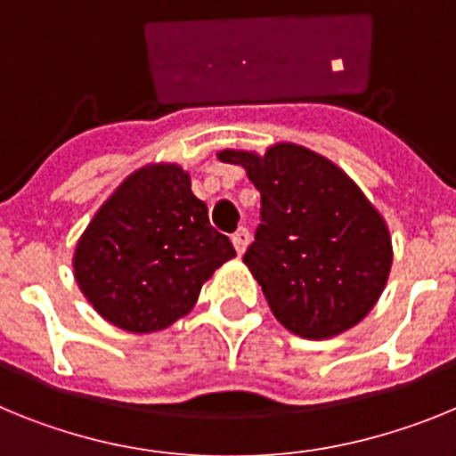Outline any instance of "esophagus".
Returning <instances> with one entry per match:
<instances>
[{
    "instance_id": "34e87169",
    "label": "esophagus",
    "mask_w": 456,
    "mask_h": 456,
    "mask_svg": "<svg viewBox=\"0 0 456 456\" xmlns=\"http://www.w3.org/2000/svg\"><path fill=\"white\" fill-rule=\"evenodd\" d=\"M248 241H251V235H248L247 228H240V231L232 235V247H235L237 256H244V251H247Z\"/></svg>"
}]
</instances>
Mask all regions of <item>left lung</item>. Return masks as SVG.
<instances>
[{"label":"left lung","instance_id":"obj_1","mask_svg":"<svg viewBox=\"0 0 456 456\" xmlns=\"http://www.w3.org/2000/svg\"><path fill=\"white\" fill-rule=\"evenodd\" d=\"M263 196V224L244 265L273 317L308 340H329L368 315L388 283L393 241L386 219L338 164L281 141L265 155L219 152Z\"/></svg>","mask_w":456,"mask_h":456}]
</instances>
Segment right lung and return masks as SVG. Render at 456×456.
Segmentation results:
<instances>
[{
  "label": "right lung",
  "instance_id": "obj_1",
  "mask_svg": "<svg viewBox=\"0 0 456 456\" xmlns=\"http://www.w3.org/2000/svg\"><path fill=\"white\" fill-rule=\"evenodd\" d=\"M237 253L208 219L180 164L130 173L88 221L72 273L102 320L127 333H157L189 315L205 281Z\"/></svg>",
  "mask_w": 456,
  "mask_h": 456
}]
</instances>
